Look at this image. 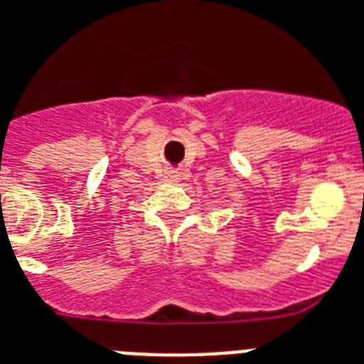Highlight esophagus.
Listing matches in <instances>:
<instances>
[{"mask_svg": "<svg viewBox=\"0 0 364 364\" xmlns=\"http://www.w3.org/2000/svg\"><path fill=\"white\" fill-rule=\"evenodd\" d=\"M165 178L171 180V182H178V180H180V173H176V171H168V173L165 174Z\"/></svg>", "mask_w": 364, "mask_h": 364, "instance_id": "1", "label": "esophagus"}]
</instances>
